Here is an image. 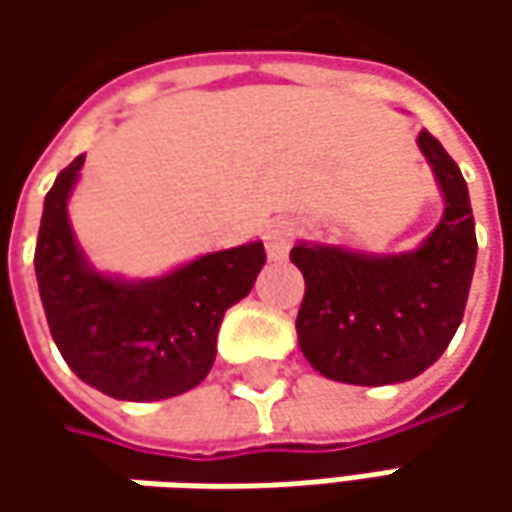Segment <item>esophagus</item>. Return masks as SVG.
<instances>
[{
	"mask_svg": "<svg viewBox=\"0 0 512 512\" xmlns=\"http://www.w3.org/2000/svg\"><path fill=\"white\" fill-rule=\"evenodd\" d=\"M293 245V227L285 219H273L265 227V247L270 262H282L287 256V250Z\"/></svg>",
	"mask_w": 512,
	"mask_h": 512,
	"instance_id": "34e87169",
	"label": "esophagus"
}]
</instances>
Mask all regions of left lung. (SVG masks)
<instances>
[{
	"instance_id": "8db88e82",
	"label": "left lung",
	"mask_w": 512,
	"mask_h": 512,
	"mask_svg": "<svg viewBox=\"0 0 512 512\" xmlns=\"http://www.w3.org/2000/svg\"><path fill=\"white\" fill-rule=\"evenodd\" d=\"M419 150L442 190L444 213L416 250L376 256L307 242L290 250L305 276L299 347L333 382L379 387L416 379L462 325L476 267L467 182L427 130L419 133Z\"/></svg>"
}]
</instances>
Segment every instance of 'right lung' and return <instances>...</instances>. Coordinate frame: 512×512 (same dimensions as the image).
<instances>
[{
    "instance_id": "obj_1",
    "label": "right lung",
    "mask_w": 512,
    "mask_h": 512,
    "mask_svg": "<svg viewBox=\"0 0 512 512\" xmlns=\"http://www.w3.org/2000/svg\"><path fill=\"white\" fill-rule=\"evenodd\" d=\"M82 165L76 156L48 190L33 256L50 336L70 370L105 396L159 402L187 393L210 373L225 310L250 293L265 245L205 253L139 282L99 273L68 219Z\"/></svg>"
}]
</instances>
